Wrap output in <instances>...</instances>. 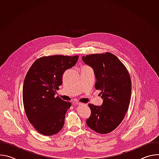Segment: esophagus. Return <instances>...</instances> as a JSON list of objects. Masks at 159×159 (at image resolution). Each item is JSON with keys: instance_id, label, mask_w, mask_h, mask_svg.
<instances>
[{"instance_id": "esophagus-1", "label": "esophagus", "mask_w": 159, "mask_h": 159, "mask_svg": "<svg viewBox=\"0 0 159 159\" xmlns=\"http://www.w3.org/2000/svg\"><path fill=\"white\" fill-rule=\"evenodd\" d=\"M76 104H77V105H79V106H80V105H83L84 104H83V103H81V102H77Z\"/></svg>"}]
</instances>
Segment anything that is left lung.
<instances>
[{
    "label": "left lung",
    "instance_id": "8db88e82",
    "mask_svg": "<svg viewBox=\"0 0 159 159\" xmlns=\"http://www.w3.org/2000/svg\"><path fill=\"white\" fill-rule=\"evenodd\" d=\"M83 61L91 66L96 76L95 88L101 90V106L89 104L91 110L87 126L101 134L115 129L128 109L131 94L130 75L124 64L111 53L87 55Z\"/></svg>",
    "mask_w": 159,
    "mask_h": 159
}]
</instances>
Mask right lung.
<instances>
[{"instance_id":"1","label":"right lung","mask_w":159,"mask_h":159,"mask_svg":"<svg viewBox=\"0 0 159 159\" xmlns=\"http://www.w3.org/2000/svg\"><path fill=\"white\" fill-rule=\"evenodd\" d=\"M79 56L53 55L37 59L29 69L22 89V100L27 118L39 133L50 136L58 133L70 106L58 96L65 71L74 66Z\"/></svg>"}]
</instances>
